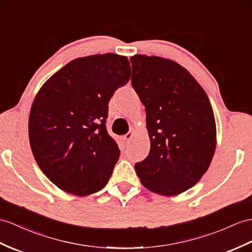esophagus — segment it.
Instances as JSON below:
<instances>
[{"mask_svg": "<svg viewBox=\"0 0 252 252\" xmlns=\"http://www.w3.org/2000/svg\"><path fill=\"white\" fill-rule=\"evenodd\" d=\"M132 137H133V131H129L128 133H126L124 137L122 138V140L124 141L125 143H128V142H129V141L132 139Z\"/></svg>", "mask_w": 252, "mask_h": 252, "instance_id": "obj_1", "label": "esophagus"}]
</instances>
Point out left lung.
<instances>
[{
	"label": "left lung",
	"instance_id": "obj_1",
	"mask_svg": "<svg viewBox=\"0 0 252 252\" xmlns=\"http://www.w3.org/2000/svg\"><path fill=\"white\" fill-rule=\"evenodd\" d=\"M131 84L145 107L150 154L134 164L142 185L177 195L197 184L217 144L210 99L191 73L172 60L136 54Z\"/></svg>",
	"mask_w": 252,
	"mask_h": 252
}]
</instances>
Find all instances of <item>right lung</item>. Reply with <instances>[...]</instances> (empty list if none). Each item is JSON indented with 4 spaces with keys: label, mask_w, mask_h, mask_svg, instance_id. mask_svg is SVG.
Returning <instances> with one entry per match:
<instances>
[{
    "label": "right lung",
    "mask_w": 252,
    "mask_h": 252,
    "mask_svg": "<svg viewBox=\"0 0 252 252\" xmlns=\"http://www.w3.org/2000/svg\"><path fill=\"white\" fill-rule=\"evenodd\" d=\"M130 63L115 53L70 61L36 94L29 118L31 149L55 186L78 197L105 187L120 157L106 129L108 105L130 79Z\"/></svg>",
    "instance_id": "1"
}]
</instances>
